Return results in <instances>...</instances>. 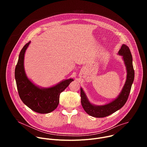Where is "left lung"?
<instances>
[{
  "label": "left lung",
  "mask_w": 147,
  "mask_h": 147,
  "mask_svg": "<svg viewBox=\"0 0 147 147\" xmlns=\"http://www.w3.org/2000/svg\"><path fill=\"white\" fill-rule=\"evenodd\" d=\"M123 56V59L127 69V78L122 91L119 96L111 102L102 106H95L88 100L86 94L81 88V102L84 111L90 116L95 117H104L115 113L121 108L127 102L131 86L134 78V70L133 66V58L129 48L124 44L122 45L118 52Z\"/></svg>",
  "instance_id": "1"
}]
</instances>
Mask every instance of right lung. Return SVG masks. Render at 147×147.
<instances>
[{"label":"right lung","mask_w":147,"mask_h":147,"mask_svg":"<svg viewBox=\"0 0 147 147\" xmlns=\"http://www.w3.org/2000/svg\"><path fill=\"white\" fill-rule=\"evenodd\" d=\"M31 41L21 51L15 69V79L20 99L31 110L39 113L53 111L59 103V96L73 81L70 78L48 88H40L35 86L26 76L24 68V54Z\"/></svg>","instance_id":"right-lung-1"}]
</instances>
